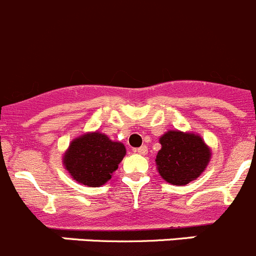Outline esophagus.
<instances>
[{
    "label": "esophagus",
    "mask_w": 256,
    "mask_h": 256,
    "mask_svg": "<svg viewBox=\"0 0 256 256\" xmlns=\"http://www.w3.org/2000/svg\"><path fill=\"white\" fill-rule=\"evenodd\" d=\"M147 151H148V150H147L146 146H142V147H140V148L134 150L136 154H146Z\"/></svg>",
    "instance_id": "esophagus-1"
}]
</instances>
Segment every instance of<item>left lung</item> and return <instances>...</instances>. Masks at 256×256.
<instances>
[{
	"instance_id": "left-lung-1",
	"label": "left lung",
	"mask_w": 256,
	"mask_h": 256,
	"mask_svg": "<svg viewBox=\"0 0 256 256\" xmlns=\"http://www.w3.org/2000/svg\"><path fill=\"white\" fill-rule=\"evenodd\" d=\"M156 166L165 182L186 185L202 175L210 161L212 152L203 138L193 132L168 130L160 137Z\"/></svg>"
}]
</instances>
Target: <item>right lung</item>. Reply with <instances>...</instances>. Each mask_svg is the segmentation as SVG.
<instances>
[{"label":"right lung","mask_w":256,"mask_h":256,"mask_svg":"<svg viewBox=\"0 0 256 256\" xmlns=\"http://www.w3.org/2000/svg\"><path fill=\"white\" fill-rule=\"evenodd\" d=\"M126 152L122 142L112 140L106 134L95 130L72 140L62 162L74 182L96 188L112 179Z\"/></svg>","instance_id":"obj_1"}]
</instances>
